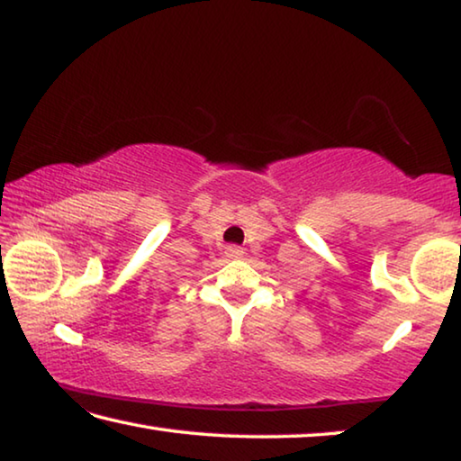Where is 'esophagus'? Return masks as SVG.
<instances>
[{"label":"esophagus","instance_id":"34e87169","mask_svg":"<svg viewBox=\"0 0 461 461\" xmlns=\"http://www.w3.org/2000/svg\"><path fill=\"white\" fill-rule=\"evenodd\" d=\"M226 253H229L230 258H239V255H243V249H239V247L232 245V247H229V249H226Z\"/></svg>","mask_w":461,"mask_h":461}]
</instances>
